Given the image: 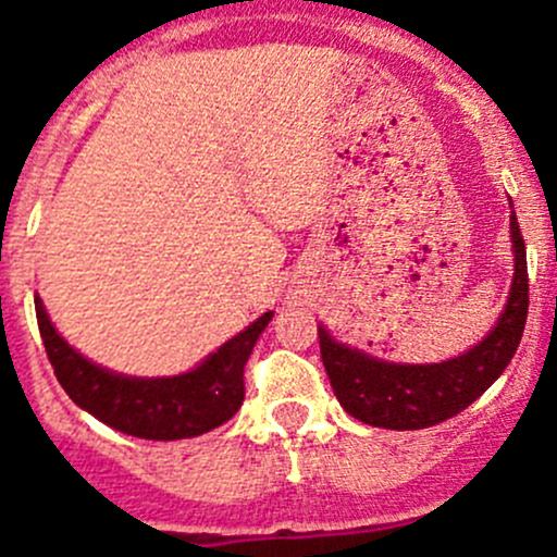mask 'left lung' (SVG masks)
Listing matches in <instances>:
<instances>
[{"mask_svg": "<svg viewBox=\"0 0 557 557\" xmlns=\"http://www.w3.org/2000/svg\"><path fill=\"white\" fill-rule=\"evenodd\" d=\"M511 243L513 282L503 312L494 329L456 359L438 364L375 359L336 342L323 323L318 325L325 372L336 400L350 417L389 431H420L461 414L503 375L517 354L528 320V253L517 212H511Z\"/></svg>", "mask_w": 557, "mask_h": 557, "instance_id": "8db88e82", "label": "left lung"}]
</instances>
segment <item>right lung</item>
<instances>
[{"label": "right lung", "instance_id": "obj_1", "mask_svg": "<svg viewBox=\"0 0 557 557\" xmlns=\"http://www.w3.org/2000/svg\"><path fill=\"white\" fill-rule=\"evenodd\" d=\"M35 314L46 356L65 395L104 425L151 442L201 436L232 420L245 397V361L264 325L273 320V312H264L193 370L165 379H137L107 370L71 348L40 298H35Z\"/></svg>", "mask_w": 557, "mask_h": 557}]
</instances>
